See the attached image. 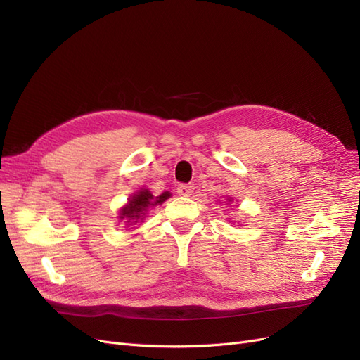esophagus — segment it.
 Listing matches in <instances>:
<instances>
[{"label": "esophagus", "mask_w": 360, "mask_h": 360, "mask_svg": "<svg viewBox=\"0 0 360 360\" xmlns=\"http://www.w3.org/2000/svg\"><path fill=\"white\" fill-rule=\"evenodd\" d=\"M193 184H179V188H177V192H179V195L180 197H191V195L193 193Z\"/></svg>", "instance_id": "obj_1"}]
</instances>
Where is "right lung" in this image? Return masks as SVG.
<instances>
[{"label":"right lung","mask_w":360,"mask_h":360,"mask_svg":"<svg viewBox=\"0 0 360 360\" xmlns=\"http://www.w3.org/2000/svg\"><path fill=\"white\" fill-rule=\"evenodd\" d=\"M168 197H171V193L168 192H163L159 197H153L150 191L144 189V191H139L138 193H135L132 198H130L129 204L124 207L120 213V217H126L129 221H134L138 222V219H143V212H146L147 207L150 205H156V204H162L165 200H168ZM127 221V222H129Z\"/></svg>","instance_id":"1"}]
</instances>
